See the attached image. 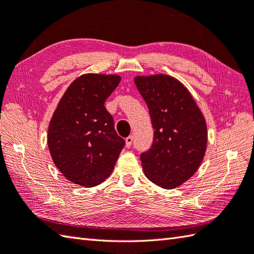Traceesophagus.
Returning a JSON list of instances; mask_svg holds the SVG:
<instances>
[{
    "label": "esophagus",
    "mask_w": 254,
    "mask_h": 254,
    "mask_svg": "<svg viewBox=\"0 0 254 254\" xmlns=\"http://www.w3.org/2000/svg\"><path fill=\"white\" fill-rule=\"evenodd\" d=\"M132 142H133V136H132V135L127 136V137L126 138V146H127V147H131Z\"/></svg>",
    "instance_id": "34e87169"
}]
</instances>
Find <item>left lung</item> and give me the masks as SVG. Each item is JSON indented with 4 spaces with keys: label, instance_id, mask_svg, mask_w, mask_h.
I'll list each match as a JSON object with an SVG mask.
<instances>
[{
    "label": "left lung",
    "instance_id": "8db88e82",
    "mask_svg": "<svg viewBox=\"0 0 254 254\" xmlns=\"http://www.w3.org/2000/svg\"><path fill=\"white\" fill-rule=\"evenodd\" d=\"M150 111L154 138L141 154L144 174L167 190L181 186L199 168L207 147V126L186 87L167 74L134 78Z\"/></svg>",
    "mask_w": 254,
    "mask_h": 254
}]
</instances>
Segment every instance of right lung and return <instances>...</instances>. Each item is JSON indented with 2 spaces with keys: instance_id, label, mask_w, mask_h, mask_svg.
Listing matches in <instances>:
<instances>
[{
  "instance_id": "obj_1",
  "label": "right lung",
  "mask_w": 254,
  "mask_h": 254,
  "mask_svg": "<svg viewBox=\"0 0 254 254\" xmlns=\"http://www.w3.org/2000/svg\"><path fill=\"white\" fill-rule=\"evenodd\" d=\"M118 74H82L64 93L49 122L53 162L73 184L94 187L110 176L126 142L104 107L118 87Z\"/></svg>"
}]
</instances>
